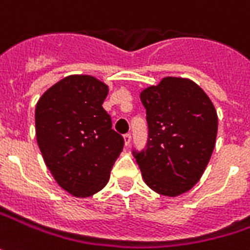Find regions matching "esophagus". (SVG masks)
<instances>
[{"instance_id":"34e87169","label":"esophagus","mask_w":250,"mask_h":250,"mask_svg":"<svg viewBox=\"0 0 250 250\" xmlns=\"http://www.w3.org/2000/svg\"><path fill=\"white\" fill-rule=\"evenodd\" d=\"M123 138H125V145H130V142H131V134L127 133L123 135Z\"/></svg>"}]
</instances>
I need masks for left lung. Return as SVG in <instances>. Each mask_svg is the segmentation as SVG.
<instances>
[{
    "instance_id": "left-lung-1",
    "label": "left lung",
    "mask_w": 250,
    "mask_h": 250,
    "mask_svg": "<svg viewBox=\"0 0 250 250\" xmlns=\"http://www.w3.org/2000/svg\"><path fill=\"white\" fill-rule=\"evenodd\" d=\"M148 142L133 149L146 185L165 196L189 191L210 160L217 113L205 91L191 80L166 77L141 92Z\"/></svg>"
}]
</instances>
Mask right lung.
Masks as SVG:
<instances>
[{
	"mask_svg": "<svg viewBox=\"0 0 250 250\" xmlns=\"http://www.w3.org/2000/svg\"><path fill=\"white\" fill-rule=\"evenodd\" d=\"M108 85L92 76H67L36 106V137L56 183L73 196H91L108 184L125 140L102 108Z\"/></svg>",
	"mask_w": 250,
	"mask_h": 250,
	"instance_id": "obj_1",
	"label": "right lung"
}]
</instances>
